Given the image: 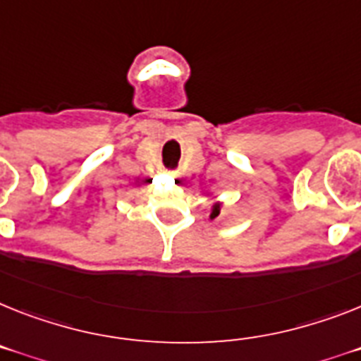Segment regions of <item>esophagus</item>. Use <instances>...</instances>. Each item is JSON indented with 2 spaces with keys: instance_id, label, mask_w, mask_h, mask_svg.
I'll return each mask as SVG.
<instances>
[{
  "instance_id": "34e87169",
  "label": "esophagus",
  "mask_w": 361,
  "mask_h": 361,
  "mask_svg": "<svg viewBox=\"0 0 361 361\" xmlns=\"http://www.w3.org/2000/svg\"><path fill=\"white\" fill-rule=\"evenodd\" d=\"M169 174H171V178H174V180L176 178H180V172L178 171H169Z\"/></svg>"
}]
</instances>
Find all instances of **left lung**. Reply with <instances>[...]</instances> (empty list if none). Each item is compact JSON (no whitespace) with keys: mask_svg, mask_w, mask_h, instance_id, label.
<instances>
[{"mask_svg":"<svg viewBox=\"0 0 361 361\" xmlns=\"http://www.w3.org/2000/svg\"><path fill=\"white\" fill-rule=\"evenodd\" d=\"M218 213H220V211H218V209H214L213 214H211V218H216V216H218Z\"/></svg>","mask_w":361,"mask_h":361,"instance_id":"1","label":"left lung"}]
</instances>
